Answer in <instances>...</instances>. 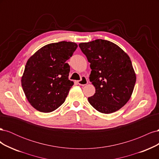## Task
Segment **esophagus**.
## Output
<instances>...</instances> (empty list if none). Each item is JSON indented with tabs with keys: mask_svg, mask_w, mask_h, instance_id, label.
Here are the masks:
<instances>
[{
	"mask_svg": "<svg viewBox=\"0 0 159 159\" xmlns=\"http://www.w3.org/2000/svg\"><path fill=\"white\" fill-rule=\"evenodd\" d=\"M78 84L80 85H86V84H88V79L86 78V77L82 76V77H81V80L78 81Z\"/></svg>",
	"mask_w": 159,
	"mask_h": 159,
	"instance_id": "1",
	"label": "esophagus"
}]
</instances>
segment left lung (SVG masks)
<instances>
[{"mask_svg": "<svg viewBox=\"0 0 159 159\" xmlns=\"http://www.w3.org/2000/svg\"><path fill=\"white\" fill-rule=\"evenodd\" d=\"M91 69L89 81L95 88L88 102L98 111H117L129 100L136 75L129 56L114 43L102 39L81 43Z\"/></svg>", "mask_w": 159, "mask_h": 159, "instance_id": "8db88e82", "label": "left lung"}]
</instances>
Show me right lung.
I'll return each mask as SVG.
<instances>
[{
  "instance_id": "obj_1",
  "label": "right lung",
  "mask_w": 159,
  "mask_h": 159,
  "mask_svg": "<svg viewBox=\"0 0 159 159\" xmlns=\"http://www.w3.org/2000/svg\"><path fill=\"white\" fill-rule=\"evenodd\" d=\"M78 48L75 43L62 41L43 46L28 60L21 83L33 107L43 113L58 108L74 85L68 79L66 63Z\"/></svg>"
}]
</instances>
